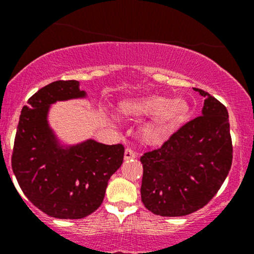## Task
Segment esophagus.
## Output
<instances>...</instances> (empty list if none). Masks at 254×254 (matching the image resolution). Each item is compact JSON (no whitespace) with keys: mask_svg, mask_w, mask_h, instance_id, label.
Instances as JSON below:
<instances>
[{"mask_svg":"<svg viewBox=\"0 0 254 254\" xmlns=\"http://www.w3.org/2000/svg\"><path fill=\"white\" fill-rule=\"evenodd\" d=\"M137 157V153L131 148H127L125 149V154H124V159L125 160H130V159H135Z\"/></svg>","mask_w":254,"mask_h":254,"instance_id":"34e87169","label":"esophagus"}]
</instances>
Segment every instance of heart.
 Wrapping results in <instances>:
<instances>
[{"label":"heart","mask_w":254,"mask_h":254,"mask_svg":"<svg viewBox=\"0 0 254 254\" xmlns=\"http://www.w3.org/2000/svg\"><path fill=\"white\" fill-rule=\"evenodd\" d=\"M133 110L143 115H157L153 123L148 124L142 131V137L147 143H159L171 132L174 125L182 121L186 112L182 101H170L162 97H149L136 101Z\"/></svg>","instance_id":"obj_1"}]
</instances>
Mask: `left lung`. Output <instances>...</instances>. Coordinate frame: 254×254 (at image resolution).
I'll use <instances>...</instances> for the list:
<instances>
[{
    "label": "left lung",
    "instance_id": "1",
    "mask_svg": "<svg viewBox=\"0 0 254 254\" xmlns=\"http://www.w3.org/2000/svg\"><path fill=\"white\" fill-rule=\"evenodd\" d=\"M205 98L202 115L179 127L157 149L141 156V198L160 216H185L206 205L228 176L233 160L228 111L216 98Z\"/></svg>",
    "mask_w": 254,
    "mask_h": 254
}]
</instances>
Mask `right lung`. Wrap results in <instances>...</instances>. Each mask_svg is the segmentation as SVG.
I'll use <instances>...</instances> for the list:
<instances>
[{
  "label": "right lung",
  "instance_id": "1",
  "mask_svg": "<svg viewBox=\"0 0 254 254\" xmlns=\"http://www.w3.org/2000/svg\"><path fill=\"white\" fill-rule=\"evenodd\" d=\"M84 97L77 81H55L34 93L20 115L11 168L28 200L52 217L78 220L94 212L123 164V144L88 139L64 149L58 143L48 123L50 105Z\"/></svg>",
  "mask_w": 254,
  "mask_h": 254
}]
</instances>
